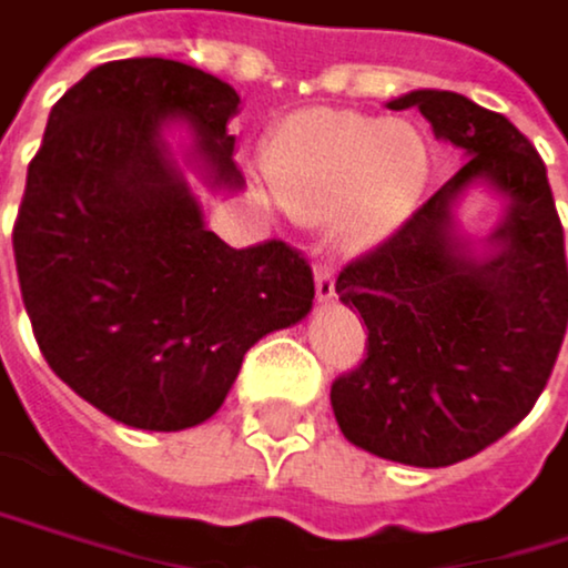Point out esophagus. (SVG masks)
Returning <instances> with one entry per match:
<instances>
[{
	"label": "esophagus",
	"instance_id": "1",
	"mask_svg": "<svg viewBox=\"0 0 568 568\" xmlns=\"http://www.w3.org/2000/svg\"><path fill=\"white\" fill-rule=\"evenodd\" d=\"M313 282H316V300L320 303H334L337 300V278L331 265H316L313 268Z\"/></svg>",
	"mask_w": 568,
	"mask_h": 568
}]
</instances>
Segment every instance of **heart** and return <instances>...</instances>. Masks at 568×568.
Returning a JSON list of instances; mask_svg holds the SVG:
<instances>
[{
  "label": "heart",
  "mask_w": 568,
  "mask_h": 568,
  "mask_svg": "<svg viewBox=\"0 0 568 568\" xmlns=\"http://www.w3.org/2000/svg\"><path fill=\"white\" fill-rule=\"evenodd\" d=\"M265 176L296 221L326 224L341 248L367 252L419 207L429 149L408 122L306 108L275 129Z\"/></svg>",
  "instance_id": "heart-1"
}]
</instances>
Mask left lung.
<instances>
[{
  "label": "left lung",
  "mask_w": 568,
  "mask_h": 568,
  "mask_svg": "<svg viewBox=\"0 0 568 568\" xmlns=\"http://www.w3.org/2000/svg\"><path fill=\"white\" fill-rule=\"evenodd\" d=\"M464 166L382 248L337 275L367 326V357L331 388L341 433L408 467H449L511 433L549 382L568 323V268L552 186L535 145L453 91H408ZM487 189L506 214L484 239L455 204Z\"/></svg>",
  "instance_id": "obj_1"
}]
</instances>
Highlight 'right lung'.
I'll return each mask as SVG.
<instances>
[{"instance_id":"right-lung-1","label":"right lung","mask_w":568,"mask_h":568,"mask_svg":"<svg viewBox=\"0 0 568 568\" xmlns=\"http://www.w3.org/2000/svg\"><path fill=\"white\" fill-rule=\"evenodd\" d=\"M237 104L180 60L101 63L53 104L27 173L12 252L37 344L63 385L132 429L207 423L248 347L313 310L306 258L286 242L224 245L186 183L183 166L242 190Z\"/></svg>"}]
</instances>
